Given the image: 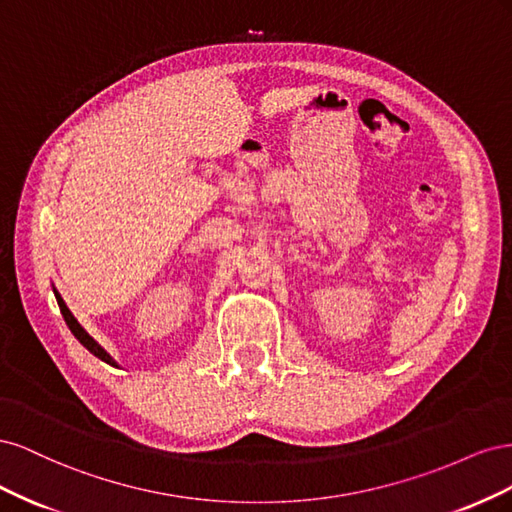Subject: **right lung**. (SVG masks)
<instances>
[{"instance_id":"add662e5","label":"right lung","mask_w":512,"mask_h":512,"mask_svg":"<svg viewBox=\"0 0 512 512\" xmlns=\"http://www.w3.org/2000/svg\"><path fill=\"white\" fill-rule=\"evenodd\" d=\"M53 292H55V299H57V305H59V309H61V316H64V320H66V324H68V329L72 331V335L79 339V342L94 354V356H98L100 361H104V363H108V365H113V367H119V363L113 359L111 354H108L94 337H91L85 329H83V324L74 318V314L70 312V307L66 305V301H64V297H61V294L57 292V288L53 286Z\"/></svg>"}]
</instances>
